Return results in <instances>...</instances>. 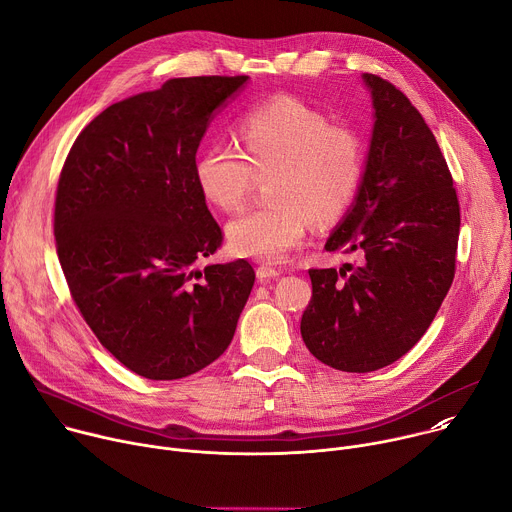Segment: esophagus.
I'll return each mask as SVG.
<instances>
[{"instance_id": "esophagus-1", "label": "esophagus", "mask_w": 512, "mask_h": 512, "mask_svg": "<svg viewBox=\"0 0 512 512\" xmlns=\"http://www.w3.org/2000/svg\"><path fill=\"white\" fill-rule=\"evenodd\" d=\"M281 275V269L277 267H271V265H259L257 267V277L263 281V279H275Z\"/></svg>"}]
</instances>
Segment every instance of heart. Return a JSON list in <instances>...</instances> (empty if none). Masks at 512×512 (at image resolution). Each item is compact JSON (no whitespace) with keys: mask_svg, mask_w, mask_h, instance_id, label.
Wrapping results in <instances>:
<instances>
[{"mask_svg":"<svg viewBox=\"0 0 512 512\" xmlns=\"http://www.w3.org/2000/svg\"><path fill=\"white\" fill-rule=\"evenodd\" d=\"M243 150L212 141L198 154L194 178L202 196L225 212L239 210L259 178H269V204L227 225L235 255L277 263L306 241L310 221L338 218L364 178L360 137L296 97H275L241 121Z\"/></svg>","mask_w":512,"mask_h":512,"instance_id":"heart-1","label":"heart"}]
</instances>
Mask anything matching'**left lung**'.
Returning <instances> with one entry per match:
<instances>
[{"label":"left lung","mask_w":512,"mask_h":512,"mask_svg":"<svg viewBox=\"0 0 512 512\" xmlns=\"http://www.w3.org/2000/svg\"><path fill=\"white\" fill-rule=\"evenodd\" d=\"M362 79L375 107L367 170L326 241L358 267L310 269L300 324L308 350L344 373L383 369L417 344L452 287L460 235L454 180L421 113L389 81Z\"/></svg>","instance_id":"1"}]
</instances>
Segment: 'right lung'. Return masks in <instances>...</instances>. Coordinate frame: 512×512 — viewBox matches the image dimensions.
I'll use <instances>...</instances> for the list:
<instances>
[{"mask_svg":"<svg viewBox=\"0 0 512 512\" xmlns=\"http://www.w3.org/2000/svg\"><path fill=\"white\" fill-rule=\"evenodd\" d=\"M249 77L170 79L99 113L62 166L54 237L70 296L139 377L176 381L221 356L249 300V261L194 269L223 245L194 164L212 111Z\"/></svg>","mask_w":512,"mask_h":512,"instance_id":"right-lung-1","label":"right lung"}]
</instances>
